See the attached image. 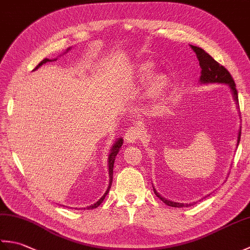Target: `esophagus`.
Here are the masks:
<instances>
[{
  "label": "esophagus",
  "instance_id": "esophagus-1",
  "mask_svg": "<svg viewBox=\"0 0 250 250\" xmlns=\"http://www.w3.org/2000/svg\"><path fill=\"white\" fill-rule=\"evenodd\" d=\"M142 136H143V129L139 125H134V126H131L130 129L125 131L124 139L128 143H135L139 141V139H141Z\"/></svg>",
  "mask_w": 250,
  "mask_h": 250
}]
</instances>
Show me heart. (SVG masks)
Returning a JSON list of instances; mask_svg holds the SVG:
<instances>
[{
    "instance_id": "1",
    "label": "heart",
    "mask_w": 250,
    "mask_h": 250,
    "mask_svg": "<svg viewBox=\"0 0 250 250\" xmlns=\"http://www.w3.org/2000/svg\"><path fill=\"white\" fill-rule=\"evenodd\" d=\"M137 77L140 81H146L152 75L153 65L149 62H142L136 66ZM169 88V79L163 74H158L153 76L147 87V94L153 100H161Z\"/></svg>"
}]
</instances>
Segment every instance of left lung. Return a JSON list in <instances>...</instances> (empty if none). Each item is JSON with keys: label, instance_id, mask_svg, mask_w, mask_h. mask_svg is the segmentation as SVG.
Returning a JSON list of instances; mask_svg holds the SVG:
<instances>
[{"label": "left lung", "instance_id": "1", "mask_svg": "<svg viewBox=\"0 0 250 250\" xmlns=\"http://www.w3.org/2000/svg\"><path fill=\"white\" fill-rule=\"evenodd\" d=\"M191 48L195 52L196 58H198L200 66H201V77H200V83H227L229 84V87L231 88V91L233 93V97H234V100L236 104L238 103V94H237V90L235 87V83L233 81V78L231 76V74L229 71L227 70L225 66H222L220 63L217 62L216 60L213 59V57H210L207 52H205L203 49L200 48V47L192 46L190 45ZM240 108V107H238ZM241 140V130L238 132V136H237V145L240 143ZM153 191H155L156 195L160 199L163 203H166L168 206L172 207H188L189 205H193L194 203L191 204H184V203H176V202H172L168 201L167 199L162 198V196L159 194L156 189L153 188Z\"/></svg>", "mask_w": 250, "mask_h": 250}]
</instances>
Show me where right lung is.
I'll return each mask as SVG.
<instances>
[{"instance_id":"add662e5","label":"right lung","mask_w":250,"mask_h":250,"mask_svg":"<svg viewBox=\"0 0 250 250\" xmlns=\"http://www.w3.org/2000/svg\"><path fill=\"white\" fill-rule=\"evenodd\" d=\"M68 50V49H67ZM48 61H50L49 59H44L43 61H41L40 63H39V65H37L34 70H36V68H39L41 65H43L44 63H46V62H48ZM122 143H124V140L122 139H119V140H117V142H115V144L113 145V147H111V149H110V153H109V157H108V173H109V185H108V188H107V190H106V192L104 193V195L102 196V198H101L97 203H94L93 205H90V206H88V207H86L87 209H92V208H95V207H98L101 203H102V202L104 201V199H105V196L107 195V193L109 192V189H110V186H111V183H113V169H114V162H115V159H116V156H117V153H118V151H119V149H120V147H121V145H122Z\"/></svg>"}]
</instances>
